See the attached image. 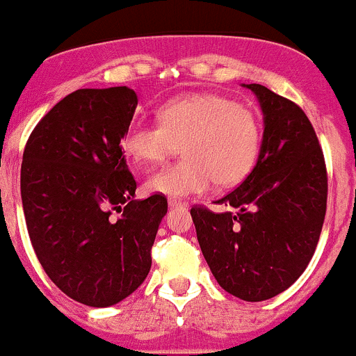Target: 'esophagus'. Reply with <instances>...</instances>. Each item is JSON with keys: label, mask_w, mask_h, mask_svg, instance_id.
Instances as JSON below:
<instances>
[{"label": "esophagus", "mask_w": 356, "mask_h": 356, "mask_svg": "<svg viewBox=\"0 0 356 356\" xmlns=\"http://www.w3.org/2000/svg\"><path fill=\"white\" fill-rule=\"evenodd\" d=\"M168 204H170L171 209H178V207L185 209L186 205H188V204L183 202V200H179V199H170V202H168Z\"/></svg>", "instance_id": "esophagus-1"}]
</instances>
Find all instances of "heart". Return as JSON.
I'll return each instance as SVG.
<instances>
[{"instance_id": "heart-1", "label": "heart", "mask_w": 356, "mask_h": 356, "mask_svg": "<svg viewBox=\"0 0 356 356\" xmlns=\"http://www.w3.org/2000/svg\"><path fill=\"white\" fill-rule=\"evenodd\" d=\"M157 123H131L122 138L137 164L161 163L181 145L185 159L156 171L145 181L149 192L183 199L202 193L212 181L240 183L250 173L260 147L254 113L218 94H188L164 102Z\"/></svg>"}]
</instances>
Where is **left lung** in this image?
I'll return each instance as SVG.
<instances>
[{
	"mask_svg": "<svg viewBox=\"0 0 356 356\" xmlns=\"http://www.w3.org/2000/svg\"><path fill=\"white\" fill-rule=\"evenodd\" d=\"M264 134L254 170L219 199L232 207L190 211L200 250L219 286L245 302L280 295L312 259L327 202V173L312 123L288 99L260 83Z\"/></svg>",
	"mask_w": 356,
	"mask_h": 356,
	"instance_id": "8db88e82",
	"label": "left lung"
}]
</instances>
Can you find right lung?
Listing matches in <instances>:
<instances>
[{"mask_svg":"<svg viewBox=\"0 0 356 356\" xmlns=\"http://www.w3.org/2000/svg\"><path fill=\"white\" fill-rule=\"evenodd\" d=\"M137 104L128 87L75 90L38 123L22 161V205L42 269L97 309L144 283L168 212L163 195L135 199L122 138Z\"/></svg>","mask_w":356,"mask_h":356,"instance_id":"add662e5","label":"right lung"}]
</instances>
